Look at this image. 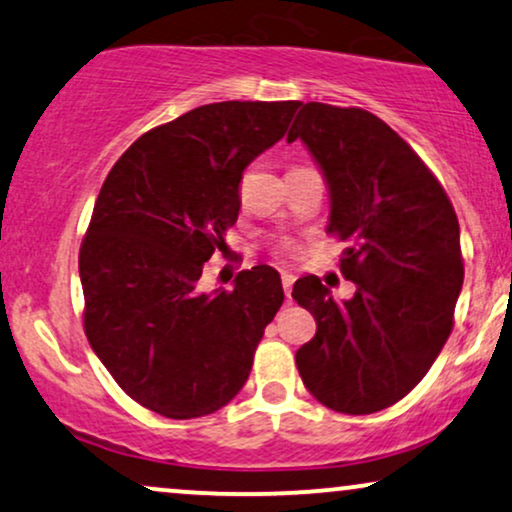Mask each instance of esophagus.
Returning a JSON list of instances; mask_svg holds the SVG:
<instances>
[{"label":"esophagus","instance_id":"1","mask_svg":"<svg viewBox=\"0 0 512 512\" xmlns=\"http://www.w3.org/2000/svg\"><path fill=\"white\" fill-rule=\"evenodd\" d=\"M281 283H283V293L290 300V293H293V283H295V276L293 274H283L281 276Z\"/></svg>","mask_w":512,"mask_h":512}]
</instances>
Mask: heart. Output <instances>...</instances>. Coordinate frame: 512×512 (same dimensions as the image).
Masks as SVG:
<instances>
[{
    "mask_svg": "<svg viewBox=\"0 0 512 512\" xmlns=\"http://www.w3.org/2000/svg\"><path fill=\"white\" fill-rule=\"evenodd\" d=\"M281 255H286V252H281Z\"/></svg>",
    "mask_w": 512,
    "mask_h": 512,
    "instance_id": "1",
    "label": "heart"
}]
</instances>
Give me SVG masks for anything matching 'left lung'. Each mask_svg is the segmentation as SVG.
Masks as SVG:
<instances>
[{
  "instance_id": "1",
  "label": "left lung",
  "mask_w": 512,
  "mask_h": 512,
  "mask_svg": "<svg viewBox=\"0 0 512 512\" xmlns=\"http://www.w3.org/2000/svg\"><path fill=\"white\" fill-rule=\"evenodd\" d=\"M295 139L326 177V231L347 245L340 271L357 286L335 302L321 278H297L293 300L316 321L297 371L328 409L383 411L423 380L454 328L463 288L454 205L416 151L364 108L304 103Z\"/></svg>"
}]
</instances>
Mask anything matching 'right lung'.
Wrapping results in <instances>:
<instances>
[{
  "label": "right lung",
  "instance_id": "1",
  "mask_svg": "<svg viewBox=\"0 0 512 512\" xmlns=\"http://www.w3.org/2000/svg\"><path fill=\"white\" fill-rule=\"evenodd\" d=\"M300 101H222L139 137L103 181L80 248L84 333L115 383L165 418L215 413L241 392L281 276L257 264L200 290L236 224L243 170L283 139Z\"/></svg>",
  "mask_w": 512,
  "mask_h": 512
}]
</instances>
